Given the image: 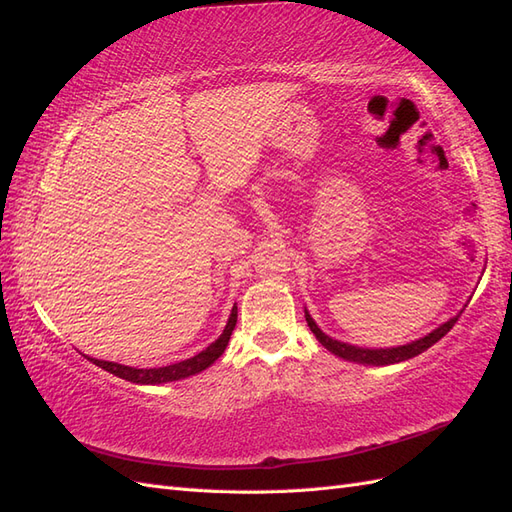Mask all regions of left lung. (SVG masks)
Returning <instances> with one entry per match:
<instances>
[{"instance_id": "obj_1", "label": "left lung", "mask_w": 512, "mask_h": 512, "mask_svg": "<svg viewBox=\"0 0 512 512\" xmlns=\"http://www.w3.org/2000/svg\"><path fill=\"white\" fill-rule=\"evenodd\" d=\"M305 320H307V327L312 329V333L316 335L318 342L327 348L329 352H333L335 356H342V359L346 361H352V363H363V365H393V363H401V361H408L412 359V356L425 352L427 348H431L436 342H440V339L451 331L455 327V322L459 320L457 318H451L448 322H444L442 327H438L433 333L425 335L423 339H416V342L408 344V346H399V348H386V350H369V348H356V346H350V344H344V342H337V339H331L329 335H324L318 327L316 322L312 320V316H309L305 312Z\"/></svg>"}]
</instances>
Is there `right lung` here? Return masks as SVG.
I'll use <instances>...</instances> for the list:
<instances>
[{"label":"right lung","instance_id":"add662e5","mask_svg":"<svg viewBox=\"0 0 512 512\" xmlns=\"http://www.w3.org/2000/svg\"><path fill=\"white\" fill-rule=\"evenodd\" d=\"M237 324V307H232V314L228 318V324L224 333L215 339V342L205 348L200 354L192 356V359H185L181 363L175 365H166V367H153V369H136V367H128V365H119V363H108V361H98V359H89L94 361L98 367H102L108 374H113L117 378H123L128 382H136V384H162V382H173V380H181L188 378L194 374H200V371L207 369L209 365H213L215 361L220 359L222 352L228 346V339L232 335V329Z\"/></svg>","mask_w":512,"mask_h":512}]
</instances>
